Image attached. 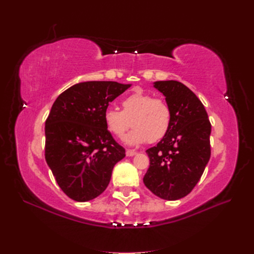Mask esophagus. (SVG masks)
Returning <instances> with one entry per match:
<instances>
[{"mask_svg":"<svg viewBox=\"0 0 254 254\" xmlns=\"http://www.w3.org/2000/svg\"><path fill=\"white\" fill-rule=\"evenodd\" d=\"M135 155H136V151H134V150L128 149V150L126 151V156H127V157H133V156H135Z\"/></svg>","mask_w":254,"mask_h":254,"instance_id":"esophagus-1","label":"esophagus"}]
</instances>
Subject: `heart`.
Returning <instances> with one entry per match:
<instances>
[{
    "mask_svg": "<svg viewBox=\"0 0 254 254\" xmlns=\"http://www.w3.org/2000/svg\"><path fill=\"white\" fill-rule=\"evenodd\" d=\"M104 122L109 131L119 139L128 129L134 127L126 137L128 145L157 142L168 132L172 124L171 107L161 98L135 92L123 99L122 110L108 107L104 112Z\"/></svg>",
    "mask_w": 254,
    "mask_h": 254,
    "instance_id": "b5f03b06",
    "label": "heart"
}]
</instances>
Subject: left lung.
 Returning <instances> with one entry per match:
<instances>
[{"instance_id": "8db88e82", "label": "left lung", "mask_w": 254, "mask_h": 254, "mask_svg": "<svg viewBox=\"0 0 254 254\" xmlns=\"http://www.w3.org/2000/svg\"><path fill=\"white\" fill-rule=\"evenodd\" d=\"M172 110L168 132L157 146L146 150L150 165L143 181L165 200L190 194L200 180L211 157V123L204 106L193 91L176 80L155 81Z\"/></svg>"}]
</instances>
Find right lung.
<instances>
[{"instance_id": "obj_1", "label": "right lung", "mask_w": 254, "mask_h": 254, "mask_svg": "<svg viewBox=\"0 0 254 254\" xmlns=\"http://www.w3.org/2000/svg\"><path fill=\"white\" fill-rule=\"evenodd\" d=\"M131 87L117 81H84L61 93L45 122V160L60 189L78 202L108 187L125 149L104 122L109 103Z\"/></svg>"}]
</instances>
